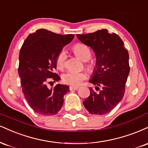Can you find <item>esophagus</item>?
<instances>
[{"label": "esophagus", "mask_w": 148, "mask_h": 148, "mask_svg": "<svg viewBox=\"0 0 148 148\" xmlns=\"http://www.w3.org/2000/svg\"><path fill=\"white\" fill-rule=\"evenodd\" d=\"M78 89H79V87H74V86L69 87V90H77Z\"/></svg>", "instance_id": "34e87169"}]
</instances>
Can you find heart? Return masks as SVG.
I'll use <instances>...</instances> for the list:
<instances>
[{
	"label": "heart",
	"instance_id": "b5f03b06",
	"mask_svg": "<svg viewBox=\"0 0 148 148\" xmlns=\"http://www.w3.org/2000/svg\"><path fill=\"white\" fill-rule=\"evenodd\" d=\"M74 54L83 61H88L92 57V51L88 45L83 43H77L73 47ZM67 59V53L65 49L60 50L56 58V65L58 69H63L65 67ZM85 66L89 69L92 68L90 64H85ZM87 74L85 72H72L69 71L62 75V81L65 84L71 86H79L81 83L86 79Z\"/></svg>",
	"mask_w": 148,
	"mask_h": 148
}]
</instances>
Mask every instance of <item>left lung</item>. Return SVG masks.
Returning a JSON list of instances; mask_svg holds the SVG:
<instances>
[{"mask_svg":"<svg viewBox=\"0 0 148 148\" xmlns=\"http://www.w3.org/2000/svg\"><path fill=\"white\" fill-rule=\"evenodd\" d=\"M76 36L90 46L97 56L95 71L90 83L96 85L98 92L90 88V95L83 104L92 114H106L116 106L125 94L130 73L129 54L121 38L107 29Z\"/></svg>","mask_w":148,"mask_h":148,"instance_id":"left-lung-1","label":"left lung"}]
</instances>
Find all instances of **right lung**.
Returning <instances> with one entry per match:
<instances>
[{
	"label": "right lung",
	"mask_w": 148,
	"mask_h": 148,
	"mask_svg": "<svg viewBox=\"0 0 148 148\" xmlns=\"http://www.w3.org/2000/svg\"><path fill=\"white\" fill-rule=\"evenodd\" d=\"M74 37L40 29L30 34L21 47L18 74L23 93L30 108L39 114L55 115L63 106L69 86L57 84L49 89L47 83L60 80L54 72L56 56Z\"/></svg>",
	"instance_id": "1"
}]
</instances>
